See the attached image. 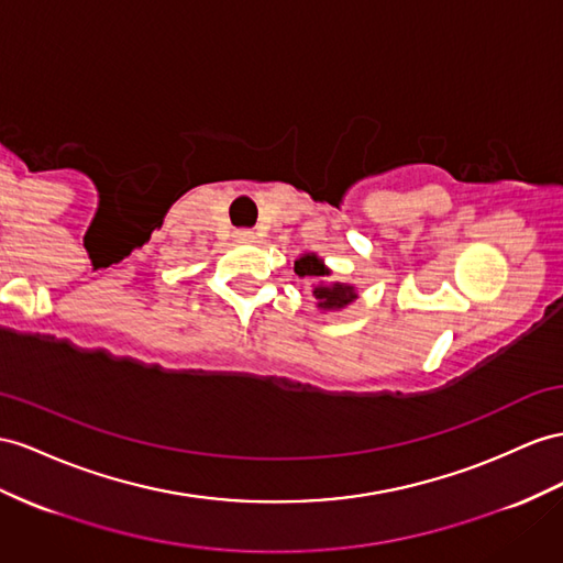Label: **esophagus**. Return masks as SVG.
<instances>
[{"instance_id":"obj_1","label":"esophagus","mask_w":563,"mask_h":563,"mask_svg":"<svg viewBox=\"0 0 563 563\" xmlns=\"http://www.w3.org/2000/svg\"><path fill=\"white\" fill-rule=\"evenodd\" d=\"M235 240L238 242H254L252 230H235Z\"/></svg>"}]
</instances>
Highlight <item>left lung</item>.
<instances>
[{"instance_id":"obj_1","label":"left lung","mask_w":563,"mask_h":563,"mask_svg":"<svg viewBox=\"0 0 563 563\" xmlns=\"http://www.w3.org/2000/svg\"><path fill=\"white\" fill-rule=\"evenodd\" d=\"M295 273L299 278H309L311 295L316 299V309L319 311H342L358 299L356 287L352 283L330 280L333 271L325 266L323 258L316 252H305L295 258Z\"/></svg>"}]
</instances>
